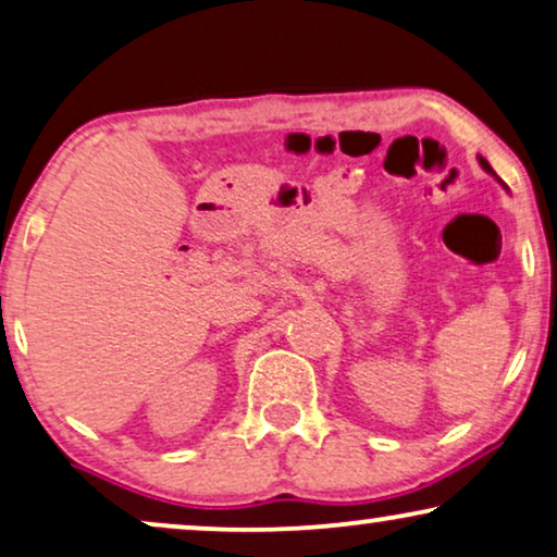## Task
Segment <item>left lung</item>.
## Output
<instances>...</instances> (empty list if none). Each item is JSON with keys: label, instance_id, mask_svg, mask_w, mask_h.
Returning a JSON list of instances; mask_svg holds the SVG:
<instances>
[{"label": "left lung", "instance_id": "left-lung-1", "mask_svg": "<svg viewBox=\"0 0 557 557\" xmlns=\"http://www.w3.org/2000/svg\"><path fill=\"white\" fill-rule=\"evenodd\" d=\"M479 162H481V168H484L488 175H494V177H496V173H494V170H492V165H488V162H486L484 158H479ZM496 181H499V177H496ZM499 183H502V181H499Z\"/></svg>", "mask_w": 557, "mask_h": 557}]
</instances>
